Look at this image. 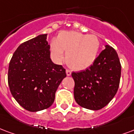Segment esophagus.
<instances>
[{"label":"esophagus","mask_w":134,"mask_h":134,"mask_svg":"<svg viewBox=\"0 0 134 134\" xmlns=\"http://www.w3.org/2000/svg\"><path fill=\"white\" fill-rule=\"evenodd\" d=\"M66 74H67V76H70L71 74H72V72L70 70H66Z\"/></svg>","instance_id":"34e87169"}]
</instances>
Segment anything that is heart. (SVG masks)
<instances>
[{
	"label": "heart",
	"mask_w": 134,
	"mask_h": 134,
	"mask_svg": "<svg viewBox=\"0 0 134 134\" xmlns=\"http://www.w3.org/2000/svg\"><path fill=\"white\" fill-rule=\"evenodd\" d=\"M99 38L94 35H85L75 31L61 32L56 40L50 42V53L56 62L64 59L75 70L90 67L97 59L99 50Z\"/></svg>",
	"instance_id": "heart-1"
}]
</instances>
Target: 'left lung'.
Segmentation results:
<instances>
[{
    "label": "left lung",
    "mask_w": 134,
    "mask_h": 134,
    "mask_svg": "<svg viewBox=\"0 0 134 134\" xmlns=\"http://www.w3.org/2000/svg\"><path fill=\"white\" fill-rule=\"evenodd\" d=\"M105 47L89 68L72 73L75 80V99L85 109H102L111 102L118 91L121 63L116 50L109 45Z\"/></svg>",
    "instance_id": "8db88e82"
}]
</instances>
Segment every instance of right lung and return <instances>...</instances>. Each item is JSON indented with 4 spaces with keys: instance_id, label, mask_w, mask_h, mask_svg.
<instances>
[{
    "instance_id": "obj_1",
    "label": "right lung",
    "mask_w": 134,
    "mask_h": 134,
    "mask_svg": "<svg viewBox=\"0 0 134 134\" xmlns=\"http://www.w3.org/2000/svg\"><path fill=\"white\" fill-rule=\"evenodd\" d=\"M47 34L22 43L13 54L8 81L13 97L22 107L38 111L53 104L55 92L66 77L65 69L50 59Z\"/></svg>"
}]
</instances>
